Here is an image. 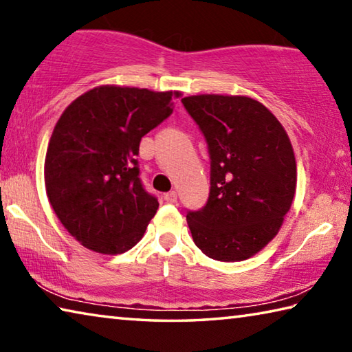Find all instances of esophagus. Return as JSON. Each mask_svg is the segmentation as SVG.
Masks as SVG:
<instances>
[{"mask_svg":"<svg viewBox=\"0 0 352 352\" xmlns=\"http://www.w3.org/2000/svg\"><path fill=\"white\" fill-rule=\"evenodd\" d=\"M164 200L168 201V204H175L177 201V192L175 190H169V192L164 194Z\"/></svg>","mask_w":352,"mask_h":352,"instance_id":"34e87169","label":"esophagus"}]
</instances>
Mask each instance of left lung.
Listing matches in <instances>:
<instances>
[{
	"instance_id": "8db88e82",
	"label": "left lung",
	"mask_w": 352,
	"mask_h": 352,
	"mask_svg": "<svg viewBox=\"0 0 352 352\" xmlns=\"http://www.w3.org/2000/svg\"><path fill=\"white\" fill-rule=\"evenodd\" d=\"M182 102L211 158L210 197L186 216L194 243L211 259L245 261L278 234L290 210L294 147L276 116L253 98L197 94Z\"/></svg>"
}]
</instances>
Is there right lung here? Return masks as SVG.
Instances as JSON below:
<instances>
[{
    "mask_svg": "<svg viewBox=\"0 0 352 352\" xmlns=\"http://www.w3.org/2000/svg\"><path fill=\"white\" fill-rule=\"evenodd\" d=\"M180 91L100 85L74 99L45 158L46 195L83 247L121 254L144 236L158 200L142 188L140 141L172 111Z\"/></svg>",
    "mask_w": 352,
    "mask_h": 352,
    "instance_id": "1",
    "label": "right lung"
}]
</instances>
